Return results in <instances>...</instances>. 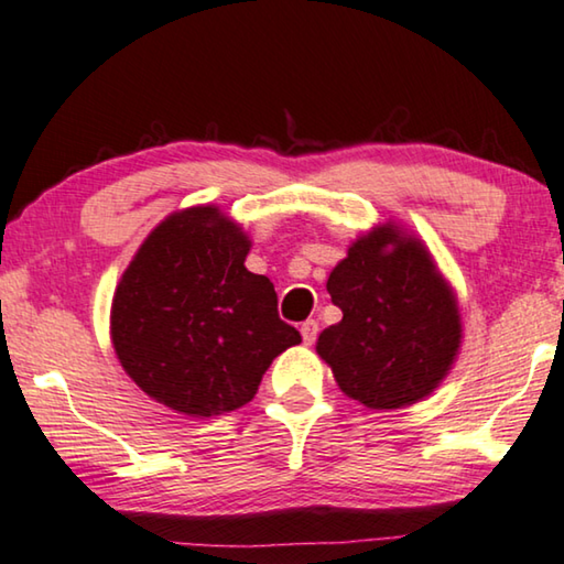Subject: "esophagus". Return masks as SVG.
I'll use <instances>...</instances> for the list:
<instances>
[{
  "label": "esophagus",
  "instance_id": "1",
  "mask_svg": "<svg viewBox=\"0 0 564 564\" xmlns=\"http://www.w3.org/2000/svg\"><path fill=\"white\" fill-rule=\"evenodd\" d=\"M301 336H303V344H314L316 341V336H318V324L314 318L311 321H303L301 324Z\"/></svg>",
  "mask_w": 564,
  "mask_h": 564
}]
</instances>
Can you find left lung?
<instances>
[{
  "mask_svg": "<svg viewBox=\"0 0 564 564\" xmlns=\"http://www.w3.org/2000/svg\"><path fill=\"white\" fill-rule=\"evenodd\" d=\"M326 289L344 318L318 336L316 351L344 394L369 409L432 394L457 356L462 324L424 246L394 226L377 228L348 248Z\"/></svg>",
  "mask_w": 564,
  "mask_h": 564,
  "instance_id": "1",
  "label": "left lung"
}]
</instances>
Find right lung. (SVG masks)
Returning <instances> with one entry per match:
<instances>
[{
	"instance_id": "1",
	"label": "right lung",
	"mask_w": 564,
	"mask_h": 564,
	"mask_svg": "<svg viewBox=\"0 0 564 564\" xmlns=\"http://www.w3.org/2000/svg\"><path fill=\"white\" fill-rule=\"evenodd\" d=\"M250 240L218 208L175 213L148 236L112 299V344L130 379L187 416H218L256 397L271 361L301 334L279 316Z\"/></svg>"
}]
</instances>
